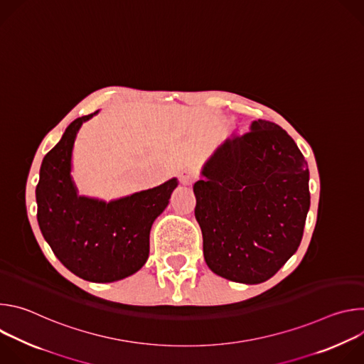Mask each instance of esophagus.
I'll return each instance as SVG.
<instances>
[{"mask_svg":"<svg viewBox=\"0 0 364 364\" xmlns=\"http://www.w3.org/2000/svg\"><path fill=\"white\" fill-rule=\"evenodd\" d=\"M180 181H181L183 186H191L196 181V176L193 173H190V171H184L181 174V177H180Z\"/></svg>","mask_w":364,"mask_h":364,"instance_id":"obj_1","label":"esophagus"}]
</instances>
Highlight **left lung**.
<instances>
[{"mask_svg":"<svg viewBox=\"0 0 364 364\" xmlns=\"http://www.w3.org/2000/svg\"><path fill=\"white\" fill-rule=\"evenodd\" d=\"M193 187L204 261L243 284L274 277L296 252L309 209V171L279 125L257 119L228 139Z\"/></svg>","mask_w":364,"mask_h":364,"instance_id":"obj_1","label":"left lung"}]
</instances>
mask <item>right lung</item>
Masks as SVG:
<instances>
[{
    "label": "right lung",
    "instance_id": "add662e5",
    "mask_svg": "<svg viewBox=\"0 0 364 364\" xmlns=\"http://www.w3.org/2000/svg\"><path fill=\"white\" fill-rule=\"evenodd\" d=\"M92 117L75 119L43 159L36 187L37 220L70 272L92 282H112L145 264L152 222L167 207L177 180L108 204L79 197L70 178L72 148L80 125Z\"/></svg>",
    "mask_w": 364,
    "mask_h": 364
}]
</instances>
